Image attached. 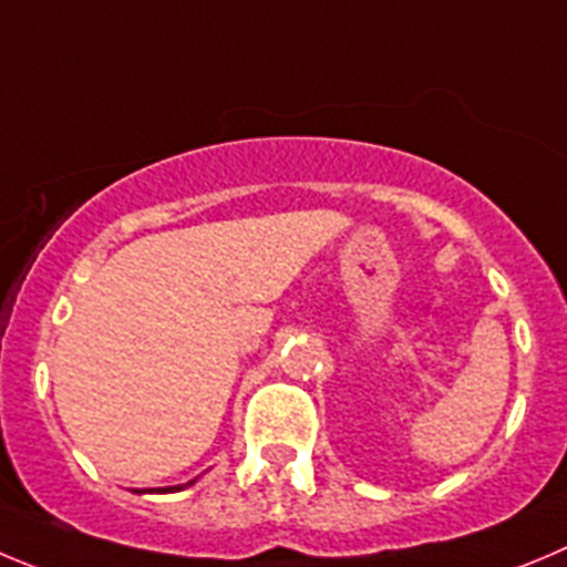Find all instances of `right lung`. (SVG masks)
Listing matches in <instances>:
<instances>
[{
  "mask_svg": "<svg viewBox=\"0 0 567 567\" xmlns=\"http://www.w3.org/2000/svg\"><path fill=\"white\" fill-rule=\"evenodd\" d=\"M195 481H198V478L187 481V484H176V486H162V489H156V492H182V489H187V486H193ZM151 492H153V489H151Z\"/></svg>",
  "mask_w": 567,
  "mask_h": 567,
  "instance_id": "obj_1",
  "label": "right lung"
}]
</instances>
